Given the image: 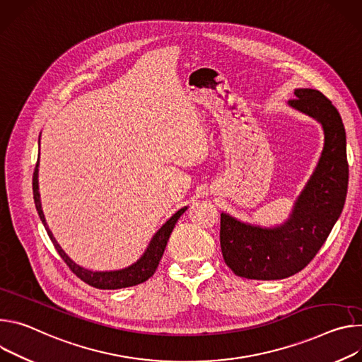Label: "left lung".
Wrapping results in <instances>:
<instances>
[{
	"mask_svg": "<svg viewBox=\"0 0 362 362\" xmlns=\"http://www.w3.org/2000/svg\"><path fill=\"white\" fill-rule=\"evenodd\" d=\"M289 106L324 131L317 164L285 223L263 227L221 213L220 245L226 264L246 279L277 280L300 272L322 247L346 198V135L332 102L316 89H295Z\"/></svg>",
	"mask_w": 362,
	"mask_h": 362,
	"instance_id": "left-lung-1",
	"label": "left lung"
}]
</instances>
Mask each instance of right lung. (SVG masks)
<instances>
[{
    "label": "right lung",
    "mask_w": 362,
    "mask_h": 362,
    "mask_svg": "<svg viewBox=\"0 0 362 362\" xmlns=\"http://www.w3.org/2000/svg\"><path fill=\"white\" fill-rule=\"evenodd\" d=\"M38 144H40V141H38ZM38 160H40V155H38ZM38 160H37V165H35L34 175H33V194H34L35 209H37L40 220H42L56 250L59 252L60 257L66 262V264L70 267V270L78 279H82L83 282H86L88 285L93 286V288H98V289H122V288H129V286L144 284L145 280H148L155 273V270L159 264V260H160V257H163L164 250L167 247L168 238H170L178 218L184 214V211L188 209V206L180 209L175 214H173L163 226H160V228L152 235L151 242H149L146 250L144 252V255L131 266H128L125 269H119V270H109V272L89 270V269H85L83 266H78L66 255V252L60 247V245L57 243V240L54 238L53 233L50 231V228L46 223L45 213L42 209V199H40V192H38Z\"/></svg>",
    "instance_id": "add662e5"
}]
</instances>
